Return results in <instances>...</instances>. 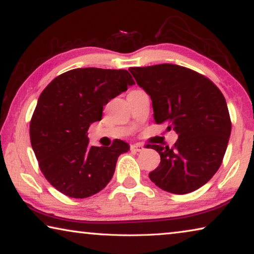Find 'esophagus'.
<instances>
[{"instance_id":"34e87169","label":"esophagus","mask_w":254,"mask_h":254,"mask_svg":"<svg viewBox=\"0 0 254 254\" xmlns=\"http://www.w3.org/2000/svg\"><path fill=\"white\" fill-rule=\"evenodd\" d=\"M130 149L134 152H142L144 149V146L142 144H134V145H130Z\"/></svg>"}]
</instances>
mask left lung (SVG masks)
<instances>
[{
    "mask_svg": "<svg viewBox=\"0 0 254 254\" xmlns=\"http://www.w3.org/2000/svg\"><path fill=\"white\" fill-rule=\"evenodd\" d=\"M152 99L154 122L176 130L172 147L148 145L159 152L152 182L168 192L185 194L207 184L221 166L231 135L227 105L217 86L202 74L174 64L130 67Z\"/></svg>",
    "mask_w": 254,
    "mask_h": 254,
    "instance_id": "8db88e82",
    "label": "left lung"
}]
</instances>
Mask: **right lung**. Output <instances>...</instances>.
Instances as JSON below:
<instances>
[{"instance_id": "obj_1", "label": "right lung", "mask_w": 254, "mask_h": 254, "mask_svg": "<svg viewBox=\"0 0 254 254\" xmlns=\"http://www.w3.org/2000/svg\"><path fill=\"white\" fill-rule=\"evenodd\" d=\"M132 84L126 69L74 68L41 92L30 120V142L40 171L60 192L86 198L109 184L118 156L129 145L116 139L110 147L89 146L86 132L101 120L103 106Z\"/></svg>"}]
</instances>
